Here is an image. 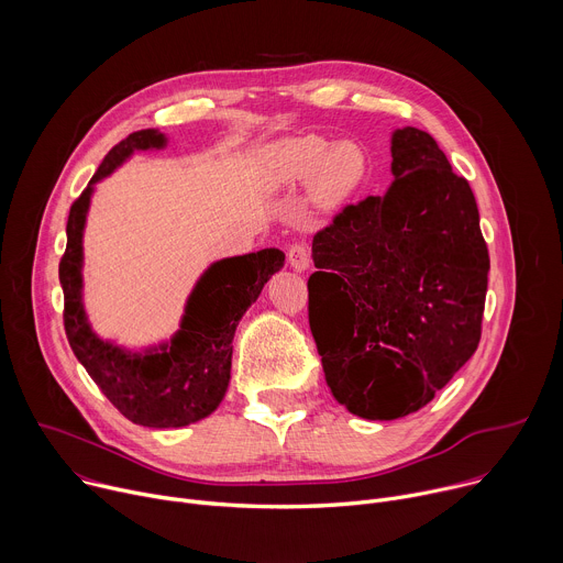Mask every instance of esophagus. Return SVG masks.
I'll return each mask as SVG.
<instances>
[{
  "mask_svg": "<svg viewBox=\"0 0 563 563\" xmlns=\"http://www.w3.org/2000/svg\"><path fill=\"white\" fill-rule=\"evenodd\" d=\"M287 261L296 272H305L311 265V250L307 243H294L287 250Z\"/></svg>",
  "mask_w": 563,
  "mask_h": 563,
  "instance_id": "esophagus-1",
  "label": "esophagus"
}]
</instances>
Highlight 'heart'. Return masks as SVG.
<instances>
[{"instance_id":"heart-1","label":"heart","mask_w":563,"mask_h":563,"mask_svg":"<svg viewBox=\"0 0 563 563\" xmlns=\"http://www.w3.org/2000/svg\"><path fill=\"white\" fill-rule=\"evenodd\" d=\"M272 178L280 185L309 180L313 202L339 207L350 200L367 178V153L354 140L332 144L323 135H291L269 151Z\"/></svg>"}]
</instances>
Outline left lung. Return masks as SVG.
<instances>
[{"mask_svg": "<svg viewBox=\"0 0 563 563\" xmlns=\"http://www.w3.org/2000/svg\"><path fill=\"white\" fill-rule=\"evenodd\" d=\"M391 176L313 235L307 280L325 380L372 421L421 410L476 352L490 272L474 194L430 133H391Z\"/></svg>", "mask_w": 563, "mask_h": 563, "instance_id": "obj_1", "label": "left lung"}]
</instances>
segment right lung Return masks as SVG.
Wrapping results in <instances>:
<instances>
[{
	"label": "right lung",
	"instance_id": "add662e5",
	"mask_svg": "<svg viewBox=\"0 0 563 563\" xmlns=\"http://www.w3.org/2000/svg\"><path fill=\"white\" fill-rule=\"evenodd\" d=\"M163 146H167L165 133L142 129L104 155L89 187L70 205L59 283L70 350L120 415L144 428H183L220 406L231 378V341L238 320L283 267L285 254L261 250L213 263L196 283L180 330L169 343L129 352L102 341L91 330L82 302V235L93 185L113 174L133 151Z\"/></svg>",
	"mask_w": 563,
	"mask_h": 563
}]
</instances>
